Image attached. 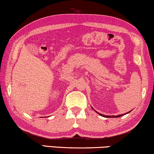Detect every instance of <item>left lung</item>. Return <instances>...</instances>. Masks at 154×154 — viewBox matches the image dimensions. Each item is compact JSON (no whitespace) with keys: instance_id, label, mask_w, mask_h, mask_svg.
Wrapping results in <instances>:
<instances>
[{"instance_id":"left-lung-1","label":"left lung","mask_w":154,"mask_h":154,"mask_svg":"<svg viewBox=\"0 0 154 154\" xmlns=\"http://www.w3.org/2000/svg\"><path fill=\"white\" fill-rule=\"evenodd\" d=\"M99 114L100 115H101V116H104V117H106V118H116V117H121V116H123V115H119V116H105V115H103V114H100V113H99Z\"/></svg>"}]
</instances>
